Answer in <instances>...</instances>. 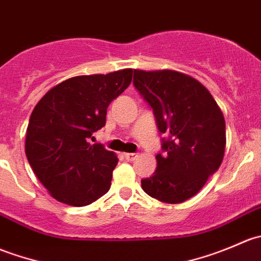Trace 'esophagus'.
<instances>
[{
	"mask_svg": "<svg viewBox=\"0 0 261 261\" xmlns=\"http://www.w3.org/2000/svg\"><path fill=\"white\" fill-rule=\"evenodd\" d=\"M125 158L128 162H134V160L138 159L139 154H136V152H127V154H125Z\"/></svg>",
	"mask_w": 261,
	"mask_h": 261,
	"instance_id": "esophagus-1",
	"label": "esophagus"
}]
</instances>
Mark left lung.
<instances>
[{"instance_id": "1", "label": "left lung", "mask_w": 261, "mask_h": 261, "mask_svg": "<svg viewBox=\"0 0 261 261\" xmlns=\"http://www.w3.org/2000/svg\"><path fill=\"white\" fill-rule=\"evenodd\" d=\"M134 86L154 111L163 152L154 174L141 179L144 192L165 203L198 193L222 163L226 125L208 89L175 70H134Z\"/></svg>"}]
</instances>
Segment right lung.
I'll use <instances>...</instances> for the list:
<instances>
[{
    "mask_svg": "<svg viewBox=\"0 0 261 261\" xmlns=\"http://www.w3.org/2000/svg\"><path fill=\"white\" fill-rule=\"evenodd\" d=\"M133 80V69L78 75L49 89L26 130L25 152L34 173L57 201L87 206L106 194L118 159L92 134L106 123L107 107Z\"/></svg>",
    "mask_w": 261,
    "mask_h": 261,
    "instance_id": "add662e5",
    "label": "right lung"
}]
</instances>
